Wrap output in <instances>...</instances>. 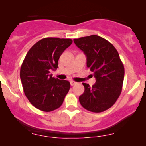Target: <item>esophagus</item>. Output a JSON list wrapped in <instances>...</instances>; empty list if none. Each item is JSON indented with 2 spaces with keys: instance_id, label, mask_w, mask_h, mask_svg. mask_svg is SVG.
<instances>
[{
  "instance_id": "obj_1",
  "label": "esophagus",
  "mask_w": 146,
  "mask_h": 146,
  "mask_svg": "<svg viewBox=\"0 0 146 146\" xmlns=\"http://www.w3.org/2000/svg\"><path fill=\"white\" fill-rule=\"evenodd\" d=\"M70 84H71V86H73V85L76 84L77 82H74V81H71V82H70Z\"/></svg>"
}]
</instances>
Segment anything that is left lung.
I'll use <instances>...</instances> for the list:
<instances>
[{
	"instance_id": "8db88e82",
	"label": "left lung",
	"mask_w": 146,
	"mask_h": 146,
	"mask_svg": "<svg viewBox=\"0 0 146 146\" xmlns=\"http://www.w3.org/2000/svg\"><path fill=\"white\" fill-rule=\"evenodd\" d=\"M86 56V66L93 72L96 82L92 87L82 83L84 92L79 98L85 109L93 113L108 110L119 97L124 67L118 52L104 38L92 35L73 40Z\"/></svg>"
}]
</instances>
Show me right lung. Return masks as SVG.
<instances>
[{
  "instance_id": "obj_1",
  "label": "right lung",
  "mask_w": 146,
  "mask_h": 146,
  "mask_svg": "<svg viewBox=\"0 0 146 146\" xmlns=\"http://www.w3.org/2000/svg\"><path fill=\"white\" fill-rule=\"evenodd\" d=\"M73 42L71 39L43 38L27 52L21 68L23 90L30 103L38 109L51 112L62 104L71 84L50 75L58 68V60Z\"/></svg>"
}]
</instances>
